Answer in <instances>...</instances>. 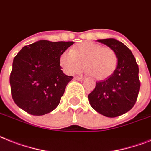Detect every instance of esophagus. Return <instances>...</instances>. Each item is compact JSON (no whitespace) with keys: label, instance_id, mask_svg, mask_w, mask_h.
Masks as SVG:
<instances>
[{"label":"esophagus","instance_id":"1","mask_svg":"<svg viewBox=\"0 0 151 151\" xmlns=\"http://www.w3.org/2000/svg\"><path fill=\"white\" fill-rule=\"evenodd\" d=\"M74 79L81 81H83V80H84V78H83V77H78V76H76V77H74Z\"/></svg>","mask_w":151,"mask_h":151}]
</instances>
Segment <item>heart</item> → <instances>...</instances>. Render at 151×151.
<instances>
[{
	"mask_svg": "<svg viewBox=\"0 0 151 151\" xmlns=\"http://www.w3.org/2000/svg\"><path fill=\"white\" fill-rule=\"evenodd\" d=\"M60 63L63 70L69 74L81 71L86 66L89 73L94 78L104 80L109 78L116 70L117 57L110 48L92 42H84L78 44L70 51L63 52Z\"/></svg>",
	"mask_w": 151,
	"mask_h": 151,
	"instance_id": "b5f03b06",
	"label": "heart"
}]
</instances>
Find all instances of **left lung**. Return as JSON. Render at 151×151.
<instances>
[{
  "instance_id": "left-lung-1",
  "label": "left lung",
  "mask_w": 151,
  "mask_h": 151,
  "mask_svg": "<svg viewBox=\"0 0 151 151\" xmlns=\"http://www.w3.org/2000/svg\"><path fill=\"white\" fill-rule=\"evenodd\" d=\"M97 41L115 52L117 67L109 78L96 82L88 100L99 113L114 118L129 111L135 105L140 88L139 67L131 50L122 42L115 39Z\"/></svg>"
}]
</instances>
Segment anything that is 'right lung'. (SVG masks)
I'll return each instance as SVG.
<instances>
[{"label": "right lung", "mask_w": 151, "mask_h": 151, "mask_svg": "<svg viewBox=\"0 0 151 151\" xmlns=\"http://www.w3.org/2000/svg\"><path fill=\"white\" fill-rule=\"evenodd\" d=\"M73 42L40 40L16 55L10 75L12 99L22 109L42 116L58 106L72 79L62 71L60 58Z\"/></svg>", "instance_id": "obj_1"}]
</instances>
